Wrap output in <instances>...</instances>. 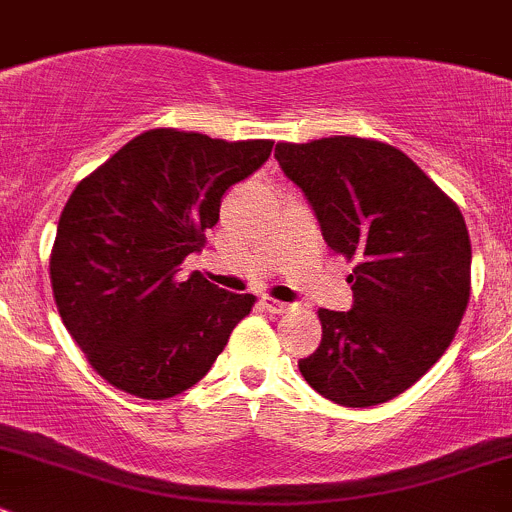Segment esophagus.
Returning <instances> with one entry per match:
<instances>
[{"mask_svg":"<svg viewBox=\"0 0 512 512\" xmlns=\"http://www.w3.org/2000/svg\"><path fill=\"white\" fill-rule=\"evenodd\" d=\"M260 305L265 307L267 312H272V315H287V312L292 310L295 305H290V302H282V300H272V297H262Z\"/></svg>","mask_w":512,"mask_h":512,"instance_id":"obj_1","label":"esophagus"}]
</instances>
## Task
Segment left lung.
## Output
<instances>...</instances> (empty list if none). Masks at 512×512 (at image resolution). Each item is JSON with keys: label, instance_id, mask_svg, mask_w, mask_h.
<instances>
[{"label": "left lung", "instance_id": "8db88e82", "mask_svg": "<svg viewBox=\"0 0 512 512\" xmlns=\"http://www.w3.org/2000/svg\"><path fill=\"white\" fill-rule=\"evenodd\" d=\"M327 247L357 265L352 307L320 310L302 377L345 408L388 403L453 342L470 300V237L458 205L400 150L360 137L275 147Z\"/></svg>", "mask_w": 512, "mask_h": 512}]
</instances>
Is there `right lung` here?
<instances>
[{
    "label": "right lung",
    "mask_w": 512,
    "mask_h": 512,
    "mask_svg": "<svg viewBox=\"0 0 512 512\" xmlns=\"http://www.w3.org/2000/svg\"><path fill=\"white\" fill-rule=\"evenodd\" d=\"M270 140L150 130L79 182L49 257L59 317L114 388L165 400L200 382L255 297L182 260L220 220L222 195L260 170Z\"/></svg>",
    "instance_id": "obj_1"
}]
</instances>
